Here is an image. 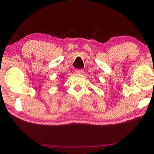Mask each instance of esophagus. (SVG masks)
Listing matches in <instances>:
<instances>
[{
  "instance_id": "1",
  "label": "esophagus",
  "mask_w": 154,
  "mask_h": 154,
  "mask_svg": "<svg viewBox=\"0 0 154 154\" xmlns=\"http://www.w3.org/2000/svg\"><path fill=\"white\" fill-rule=\"evenodd\" d=\"M76 73H77V74H82L83 73V69L77 70V71H76Z\"/></svg>"
}]
</instances>
